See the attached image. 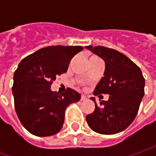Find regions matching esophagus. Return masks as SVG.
Wrapping results in <instances>:
<instances>
[{
  "instance_id": "esophagus-1",
  "label": "esophagus",
  "mask_w": 156,
  "mask_h": 156,
  "mask_svg": "<svg viewBox=\"0 0 156 156\" xmlns=\"http://www.w3.org/2000/svg\"><path fill=\"white\" fill-rule=\"evenodd\" d=\"M81 101H85V100H87V96H86V95H84V94H81Z\"/></svg>"
}]
</instances>
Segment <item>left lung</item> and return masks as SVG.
I'll return each mask as SVG.
<instances>
[{
  "mask_svg": "<svg viewBox=\"0 0 156 156\" xmlns=\"http://www.w3.org/2000/svg\"><path fill=\"white\" fill-rule=\"evenodd\" d=\"M105 62L104 77L96 86L94 94H108L109 98L95 99V108L86 120L90 129L102 135H114L126 129L139 110L144 95L145 79L140 68L129 57L115 49L102 46H86Z\"/></svg>",
  "mask_w": 156,
  "mask_h": 156,
  "instance_id": "1",
  "label": "left lung"
}]
</instances>
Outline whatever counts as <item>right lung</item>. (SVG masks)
Instances as JSON below:
<instances>
[{
  "mask_svg": "<svg viewBox=\"0 0 156 156\" xmlns=\"http://www.w3.org/2000/svg\"><path fill=\"white\" fill-rule=\"evenodd\" d=\"M81 50V46H49L19 63L12 87L15 112L32 135H55L62 128L67 107L81 99V94L69 87L61 94L50 89L57 75L67 72L70 61Z\"/></svg>",
  "mask_w": 156,
  "mask_h": 156,
  "instance_id": "obj_1",
  "label": "right lung"
}]
</instances>
